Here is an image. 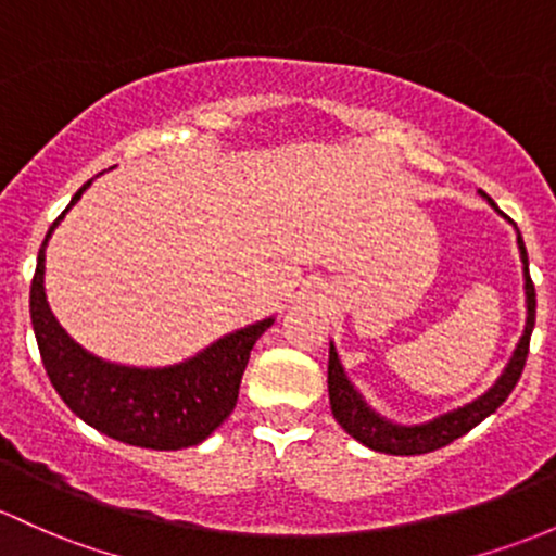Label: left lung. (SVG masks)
I'll return each instance as SVG.
<instances>
[{"instance_id": "obj_1", "label": "left lung", "mask_w": 556, "mask_h": 556, "mask_svg": "<svg viewBox=\"0 0 556 556\" xmlns=\"http://www.w3.org/2000/svg\"><path fill=\"white\" fill-rule=\"evenodd\" d=\"M482 193V190H480ZM482 199L491 204L495 212H501L495 206V201L488 193H482ZM506 217V214H504ZM517 230V225H515ZM517 247H519V256H522V276H525V302H528V320H525V331L519 337L515 355L511 361L506 363L504 374L495 379V384L485 395H480L471 403L462 405V408H453L447 414H440L438 419L424 421V424H395L390 419H384L381 414H376L371 405L363 400L361 392L352 387V381L344 374L342 363H339L337 348H328V400H331V414L333 419L342 424L344 432L350 438H355L357 443H363L371 451L379 453H392V456H419V453H429L438 451L447 443H453L456 438L467 434L469 429H475L477 424L493 414L509 392L515 390V384L522 376L525 361H528V348H530V333H533L535 326V286L530 280V270H528V249H525L522 236L517 230Z\"/></svg>"}]
</instances>
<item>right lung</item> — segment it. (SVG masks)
Returning <instances> with one entry per match:
<instances>
[{
	"instance_id": "1",
	"label": "right lung",
	"mask_w": 556,
	"mask_h": 556,
	"mask_svg": "<svg viewBox=\"0 0 556 556\" xmlns=\"http://www.w3.org/2000/svg\"><path fill=\"white\" fill-rule=\"evenodd\" d=\"M89 185L92 180L76 190L68 208ZM65 212L47 230L31 280L34 337L55 392L81 421L118 443L151 451H180L204 443L236 408L254 342L276 318L225 333L199 355L175 366L135 368L94 357L65 333L45 294V247Z\"/></svg>"
}]
</instances>
